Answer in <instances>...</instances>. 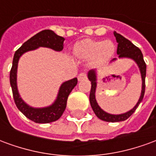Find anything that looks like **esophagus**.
I'll list each match as a JSON object with an SVG mask.
<instances>
[{
  "mask_svg": "<svg viewBox=\"0 0 156 156\" xmlns=\"http://www.w3.org/2000/svg\"><path fill=\"white\" fill-rule=\"evenodd\" d=\"M85 78H87V73H81L78 76V81H82V80H83Z\"/></svg>",
  "mask_w": 156,
  "mask_h": 156,
  "instance_id": "1",
  "label": "esophagus"
}]
</instances>
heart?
I'll use <instances>...</instances> for the list:
<instances>
[{
  "instance_id": "b5f03b06",
  "label": "heart",
  "mask_w": 156,
  "mask_h": 156,
  "mask_svg": "<svg viewBox=\"0 0 156 156\" xmlns=\"http://www.w3.org/2000/svg\"><path fill=\"white\" fill-rule=\"evenodd\" d=\"M115 51L114 44L110 41H96L86 39L78 43L76 53L79 58H94L96 62L102 63L111 58Z\"/></svg>"
}]
</instances>
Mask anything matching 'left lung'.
<instances>
[{
    "mask_svg": "<svg viewBox=\"0 0 156 156\" xmlns=\"http://www.w3.org/2000/svg\"><path fill=\"white\" fill-rule=\"evenodd\" d=\"M114 35L116 37V41L118 42L117 48V54L119 55V58H129L133 59L136 63L138 67L140 68V71L141 73V78H142V90H141V95L140 97L139 101L129 111L126 112L122 115H110L108 113L104 111L99 106L95 98V90L97 87V77H96V72L95 70H90L88 73V79L91 82V90H90V94H89V101L90 105L94 112L96 116L100 119L102 120L106 121V122H119V121L126 120L128 118H129L133 115L136 108H138L139 105L140 104L141 101L143 100L144 95V90H145V75H146V64L144 61L143 54L141 52L140 49L134 46L129 40H128L123 36L119 34L116 32H114ZM116 58H114L113 61Z\"/></svg>",
    "mask_w": 156,
    "mask_h": 156,
    "instance_id": "1",
    "label": "left lung"
}]
</instances>
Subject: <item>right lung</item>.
<instances>
[{"mask_svg":"<svg viewBox=\"0 0 156 156\" xmlns=\"http://www.w3.org/2000/svg\"><path fill=\"white\" fill-rule=\"evenodd\" d=\"M64 40L62 37L58 36L51 30H43L24 42L22 47L16 51L14 54L12 67L10 72V83L12 86L14 101L19 110L27 119L35 123H51L58 120L61 117L67 106L68 95L78 83V79L75 78L64 82L59 88L57 99L51 105L46 108H32L22 100L17 90L16 72L19 58L26 51L35 50L39 47L51 48L55 51H62L63 49Z\"/></svg>","mask_w":156,"mask_h":156,"instance_id":"right-lung-1","label":"right lung"}]
</instances>
